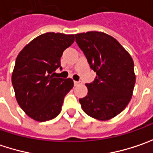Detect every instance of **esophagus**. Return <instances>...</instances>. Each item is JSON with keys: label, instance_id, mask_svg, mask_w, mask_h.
<instances>
[{"label": "esophagus", "instance_id": "obj_1", "mask_svg": "<svg viewBox=\"0 0 153 153\" xmlns=\"http://www.w3.org/2000/svg\"><path fill=\"white\" fill-rule=\"evenodd\" d=\"M74 84H75V86H78L79 84H81V82H79V81H74Z\"/></svg>", "mask_w": 153, "mask_h": 153}]
</instances>
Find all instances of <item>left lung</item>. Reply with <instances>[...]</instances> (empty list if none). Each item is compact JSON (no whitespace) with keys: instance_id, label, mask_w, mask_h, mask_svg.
Here are the masks:
<instances>
[{"instance_id":"1","label":"left lung","mask_w":153,"mask_h":153,"mask_svg":"<svg viewBox=\"0 0 153 153\" xmlns=\"http://www.w3.org/2000/svg\"><path fill=\"white\" fill-rule=\"evenodd\" d=\"M96 79L87 83L88 94L79 99L83 111L100 121L122 112L131 99L136 75L132 57L114 37L100 31L76 34Z\"/></svg>"}]
</instances>
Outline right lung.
<instances>
[{
  "label": "right lung",
  "mask_w": 153,
  "mask_h": 153,
  "mask_svg": "<svg viewBox=\"0 0 153 153\" xmlns=\"http://www.w3.org/2000/svg\"><path fill=\"white\" fill-rule=\"evenodd\" d=\"M74 41V35L48 32L33 39L18 54L12 84L17 103L32 119L44 122L61 112L74 82L55 77L53 72L61 66L64 49Z\"/></svg>",
  "instance_id": "1"
}]
</instances>
